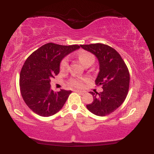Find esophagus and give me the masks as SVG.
Segmentation results:
<instances>
[{
	"mask_svg": "<svg viewBox=\"0 0 154 154\" xmlns=\"http://www.w3.org/2000/svg\"><path fill=\"white\" fill-rule=\"evenodd\" d=\"M75 92H77V93H79V94H81V95L84 94V93H85V92H84V91H79V90H76Z\"/></svg>",
	"mask_w": 154,
	"mask_h": 154,
	"instance_id": "1",
	"label": "esophagus"
}]
</instances>
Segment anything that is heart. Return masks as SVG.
<instances>
[{
    "label": "heart",
    "mask_w": 154,
    "mask_h": 154,
    "mask_svg": "<svg viewBox=\"0 0 154 154\" xmlns=\"http://www.w3.org/2000/svg\"><path fill=\"white\" fill-rule=\"evenodd\" d=\"M77 57L81 63L83 65H85L86 63L89 62H94L95 57L93 54L91 53L88 52V51H80L78 54H77ZM69 66V59L67 57L63 58L62 61H61L60 63V69L61 71L64 72L68 69ZM86 79H79V78H72L69 79V85L72 86V87L75 88H80L82 87L83 82H85Z\"/></svg>",
    "instance_id": "obj_1"
}]
</instances>
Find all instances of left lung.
<instances>
[{"mask_svg": "<svg viewBox=\"0 0 154 154\" xmlns=\"http://www.w3.org/2000/svg\"><path fill=\"white\" fill-rule=\"evenodd\" d=\"M94 54L99 62V73L95 84L102 86L100 93L90 92L93 101L86 106L97 116H104L114 112L122 104L128 93L130 73L122 58L115 49L102 43L81 45Z\"/></svg>", "mask_w": 154, "mask_h": 154, "instance_id": "left-lung-1", "label": "left lung"}]
</instances>
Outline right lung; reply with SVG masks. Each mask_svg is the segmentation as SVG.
Returning a JSON list of instances; mask_svg holds the SVG:
<instances>
[{"label": "right lung", "instance_id": "obj_1", "mask_svg": "<svg viewBox=\"0 0 154 154\" xmlns=\"http://www.w3.org/2000/svg\"><path fill=\"white\" fill-rule=\"evenodd\" d=\"M79 48L49 43L26 59L20 72L19 86L24 102L35 114L50 116L62 109L72 91L54 92L51 88V79L59 73L63 58Z\"/></svg>", "mask_w": 154, "mask_h": 154}]
</instances>
